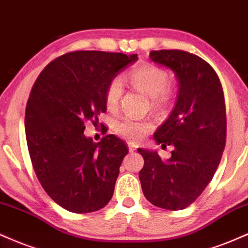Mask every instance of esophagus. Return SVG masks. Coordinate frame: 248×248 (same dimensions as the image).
Instances as JSON below:
<instances>
[{
  "label": "esophagus",
  "mask_w": 248,
  "mask_h": 248,
  "mask_svg": "<svg viewBox=\"0 0 248 248\" xmlns=\"http://www.w3.org/2000/svg\"><path fill=\"white\" fill-rule=\"evenodd\" d=\"M127 146H129V150L130 152H135V151L137 150V145L135 144V142H127Z\"/></svg>",
  "instance_id": "obj_1"
}]
</instances>
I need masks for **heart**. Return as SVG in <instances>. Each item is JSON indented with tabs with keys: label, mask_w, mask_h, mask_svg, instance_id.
I'll return each instance as SVG.
<instances>
[{
	"label": "heart",
	"mask_w": 248,
	"mask_h": 248,
	"mask_svg": "<svg viewBox=\"0 0 248 248\" xmlns=\"http://www.w3.org/2000/svg\"><path fill=\"white\" fill-rule=\"evenodd\" d=\"M130 81L150 96L151 106L155 109L167 107L171 100V92L168 87V75L164 69L153 65H142L131 71ZM123 95V83L121 78H115L110 81L106 90V106L109 110L118 107ZM153 129L151 119H135L122 117L115 124V130L122 138L130 141H139Z\"/></svg>",
	"instance_id": "1"
}]
</instances>
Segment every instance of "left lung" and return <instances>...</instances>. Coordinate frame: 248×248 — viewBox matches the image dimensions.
<instances>
[{
	"mask_svg": "<svg viewBox=\"0 0 248 248\" xmlns=\"http://www.w3.org/2000/svg\"><path fill=\"white\" fill-rule=\"evenodd\" d=\"M151 60L175 73L179 95L175 108L154 133L162 146L173 145L171 156L138 148L144 158L139 171L148 202L167 210H182L197 200L211 181L226 141V109L219 78L200 58L182 49H160Z\"/></svg>",
	"mask_w": 248,
	"mask_h": 248,
	"instance_id": "8db88e82",
	"label": "left lung"
}]
</instances>
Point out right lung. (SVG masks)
I'll use <instances>...</instances> for the list:
<instances>
[{
    "label": "right lung",
    "instance_id": "obj_1",
    "mask_svg": "<svg viewBox=\"0 0 248 248\" xmlns=\"http://www.w3.org/2000/svg\"><path fill=\"white\" fill-rule=\"evenodd\" d=\"M137 54L74 51L43 69L25 110V136L34 173L47 195L66 210L88 214L111 200L125 142L108 135L100 142L83 135L107 111L106 90ZM102 126V123H101Z\"/></svg>",
    "mask_w": 248,
    "mask_h": 248
}]
</instances>
